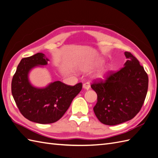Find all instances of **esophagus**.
<instances>
[{
    "label": "esophagus",
    "mask_w": 158,
    "mask_h": 158,
    "mask_svg": "<svg viewBox=\"0 0 158 158\" xmlns=\"http://www.w3.org/2000/svg\"><path fill=\"white\" fill-rule=\"evenodd\" d=\"M90 86L89 82H86V83H84L83 84V88H84V89L88 90L90 88Z\"/></svg>",
    "instance_id": "obj_1"
}]
</instances>
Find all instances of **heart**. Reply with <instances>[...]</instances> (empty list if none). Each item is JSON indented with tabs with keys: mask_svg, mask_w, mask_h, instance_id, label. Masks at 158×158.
I'll return each mask as SVG.
<instances>
[{
	"mask_svg": "<svg viewBox=\"0 0 158 158\" xmlns=\"http://www.w3.org/2000/svg\"><path fill=\"white\" fill-rule=\"evenodd\" d=\"M107 72V70H103L101 72H99L97 74V78H104L105 77Z\"/></svg>",
	"mask_w": 158,
	"mask_h": 158,
	"instance_id": "obj_1",
	"label": "heart"
}]
</instances>
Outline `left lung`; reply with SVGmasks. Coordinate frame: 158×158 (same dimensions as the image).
Masks as SVG:
<instances>
[{"instance_id":"1","label":"left lung","mask_w":158,"mask_h":158,"mask_svg":"<svg viewBox=\"0 0 158 158\" xmlns=\"http://www.w3.org/2000/svg\"><path fill=\"white\" fill-rule=\"evenodd\" d=\"M124 67L110 72L105 80L91 84L97 94L93 110L102 123L115 125L131 120L143 106L148 88V76L131 53L125 52Z\"/></svg>"}]
</instances>
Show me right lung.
<instances>
[{
	"label": "right lung",
	"instance_id": "1",
	"mask_svg": "<svg viewBox=\"0 0 158 158\" xmlns=\"http://www.w3.org/2000/svg\"><path fill=\"white\" fill-rule=\"evenodd\" d=\"M48 61L42 53L24 57L11 83L12 94L19 111L28 120L40 124L53 123L60 119L82 88L81 82L70 86L60 81L44 88L33 86L28 79L29 71L36 66H45Z\"/></svg>",
	"mask_w": 158,
	"mask_h": 158
}]
</instances>
